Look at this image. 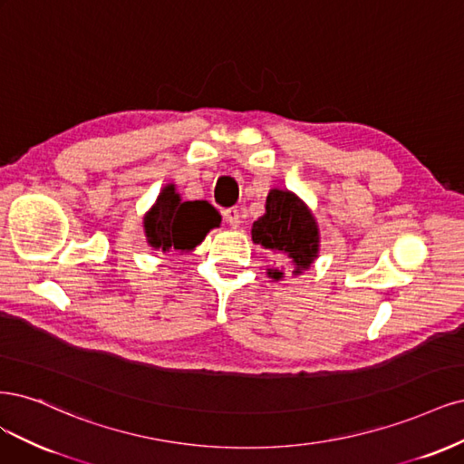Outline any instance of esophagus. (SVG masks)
<instances>
[{
	"label": "esophagus",
	"mask_w": 464,
	"mask_h": 464,
	"mask_svg": "<svg viewBox=\"0 0 464 464\" xmlns=\"http://www.w3.org/2000/svg\"><path fill=\"white\" fill-rule=\"evenodd\" d=\"M223 219H226L233 229L241 226V214H238L237 208H227V210H223Z\"/></svg>",
	"instance_id": "esophagus-1"
}]
</instances>
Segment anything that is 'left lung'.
Here are the masks:
<instances>
[{"label":"left lung","mask_w":464,"mask_h":464,"mask_svg":"<svg viewBox=\"0 0 464 464\" xmlns=\"http://www.w3.org/2000/svg\"><path fill=\"white\" fill-rule=\"evenodd\" d=\"M252 243L287 258L293 276H303L320 256V227L310 208L287 188H272L266 198V214L252 223ZM266 276L281 281L279 267H267Z\"/></svg>","instance_id":"obj_1"}]
</instances>
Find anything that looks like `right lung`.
<instances>
[{
	"instance_id": "add662e5",
	"label": "right lung",
	"mask_w": 464,
	"mask_h": 464,
	"mask_svg": "<svg viewBox=\"0 0 464 464\" xmlns=\"http://www.w3.org/2000/svg\"><path fill=\"white\" fill-rule=\"evenodd\" d=\"M219 223L221 216L212 204L206 200L185 202L173 183L160 190L156 202L142 218L148 246L181 254L197 248Z\"/></svg>"
}]
</instances>
